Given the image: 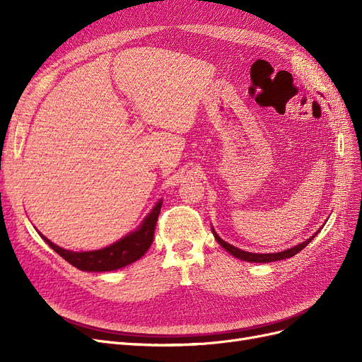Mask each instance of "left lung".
<instances>
[{
  "label": "left lung",
  "instance_id": "1",
  "mask_svg": "<svg viewBox=\"0 0 362 362\" xmlns=\"http://www.w3.org/2000/svg\"><path fill=\"white\" fill-rule=\"evenodd\" d=\"M322 229V228H320ZM320 229L317 233H314V235H311L310 238H306L305 242H302L300 245H296L290 249H286V250H281V252H275V254H255V252H246V250H242L238 249L233 245L226 243L225 240H222L221 237L217 235V233L214 231V228L211 226V231H213V235L214 238L217 240V243L221 245L222 247H225V250H228V254H231L233 257L238 258V259H243V261H247V262H272V261H279V259H286V258H291L294 257L298 252H300L306 245H308L311 240L320 233Z\"/></svg>",
  "mask_w": 362,
  "mask_h": 362
}]
</instances>
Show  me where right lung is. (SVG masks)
<instances>
[{
    "instance_id": "right-lung-1",
    "label": "right lung",
    "mask_w": 362,
    "mask_h": 362,
    "mask_svg": "<svg viewBox=\"0 0 362 362\" xmlns=\"http://www.w3.org/2000/svg\"><path fill=\"white\" fill-rule=\"evenodd\" d=\"M161 205L163 199H160L154 205V208L146 214V217L141 221V223L134 229V231H131L124 238L117 240L116 243L98 250L74 252L63 249L57 245H54L51 240H48L42 233H37L43 240H45L51 249L56 250L62 258L66 259L74 267L83 272H112L122 269L128 264H133L134 261H137L146 254V250L152 243V238H154V229L158 221Z\"/></svg>"
}]
</instances>
